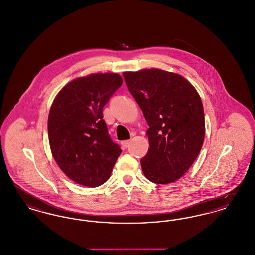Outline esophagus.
<instances>
[{
	"instance_id": "obj_1",
	"label": "esophagus",
	"mask_w": 255,
	"mask_h": 255,
	"mask_svg": "<svg viewBox=\"0 0 255 255\" xmlns=\"http://www.w3.org/2000/svg\"><path fill=\"white\" fill-rule=\"evenodd\" d=\"M130 142H131V140H124V141H122V144L124 146V147H128V146L130 145Z\"/></svg>"
}]
</instances>
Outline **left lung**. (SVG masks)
<instances>
[{
    "label": "left lung",
    "mask_w": 255,
    "mask_h": 255,
    "mask_svg": "<svg viewBox=\"0 0 255 255\" xmlns=\"http://www.w3.org/2000/svg\"><path fill=\"white\" fill-rule=\"evenodd\" d=\"M130 94L143 113L149 149L140 159L150 182H174L198 157L206 133L201 97L182 75L158 69L123 73Z\"/></svg>",
    "instance_id": "obj_1"
}]
</instances>
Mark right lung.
<instances>
[{"mask_svg":"<svg viewBox=\"0 0 255 255\" xmlns=\"http://www.w3.org/2000/svg\"><path fill=\"white\" fill-rule=\"evenodd\" d=\"M122 83L118 73L79 77L61 90L50 107V150L73 182L89 187L103 184L122 154L110 136L102 111Z\"/></svg>","mask_w":255,"mask_h":255,"instance_id":"1","label":"right lung"}]
</instances>
